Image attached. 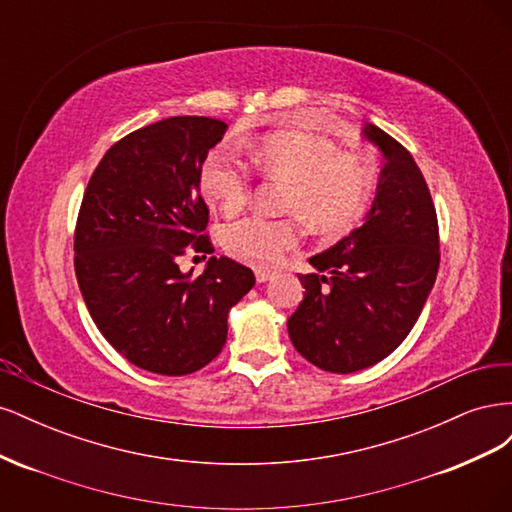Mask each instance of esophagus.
Listing matches in <instances>:
<instances>
[{
  "label": "esophagus",
  "mask_w": 512,
  "mask_h": 512,
  "mask_svg": "<svg viewBox=\"0 0 512 512\" xmlns=\"http://www.w3.org/2000/svg\"><path fill=\"white\" fill-rule=\"evenodd\" d=\"M273 277V271H267V269H256V282L258 284H265L269 282Z\"/></svg>",
  "instance_id": "1"
}]
</instances>
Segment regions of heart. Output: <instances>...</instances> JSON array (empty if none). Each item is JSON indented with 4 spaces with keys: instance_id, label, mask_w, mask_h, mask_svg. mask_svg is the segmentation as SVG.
Segmentation results:
<instances>
[{
    "instance_id": "heart-1",
    "label": "heart",
    "mask_w": 512,
    "mask_h": 512,
    "mask_svg": "<svg viewBox=\"0 0 512 512\" xmlns=\"http://www.w3.org/2000/svg\"><path fill=\"white\" fill-rule=\"evenodd\" d=\"M252 162L262 175L286 183L284 211L301 218L322 235H344L367 207L374 170L354 153L337 151L333 143L301 132H273L252 145ZM200 192L224 213H237L250 194L245 170L220 151L209 153L200 168ZM301 239L299 220L245 218L222 232L230 256L254 267L280 265Z\"/></svg>"
}]
</instances>
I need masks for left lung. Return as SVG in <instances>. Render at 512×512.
<instances>
[{"instance_id":"1","label":"left lung","mask_w":512,"mask_h":512,"mask_svg":"<svg viewBox=\"0 0 512 512\" xmlns=\"http://www.w3.org/2000/svg\"><path fill=\"white\" fill-rule=\"evenodd\" d=\"M382 153L374 203L363 224L309 258L303 301L288 318L292 346L331 374L386 359L412 331L436 284L438 220L421 168L374 123L361 128Z\"/></svg>"}]
</instances>
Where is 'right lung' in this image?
<instances>
[{"mask_svg":"<svg viewBox=\"0 0 512 512\" xmlns=\"http://www.w3.org/2000/svg\"><path fill=\"white\" fill-rule=\"evenodd\" d=\"M228 126L211 117H168L104 153L83 196L74 271L96 327L121 356L162 376L211 363L226 344L228 312L256 284L252 269L211 256L200 275L177 258L203 235L209 209L200 168Z\"/></svg>","mask_w":512,"mask_h":512,"instance_id":"add662e5","label":"right lung"}]
</instances>
